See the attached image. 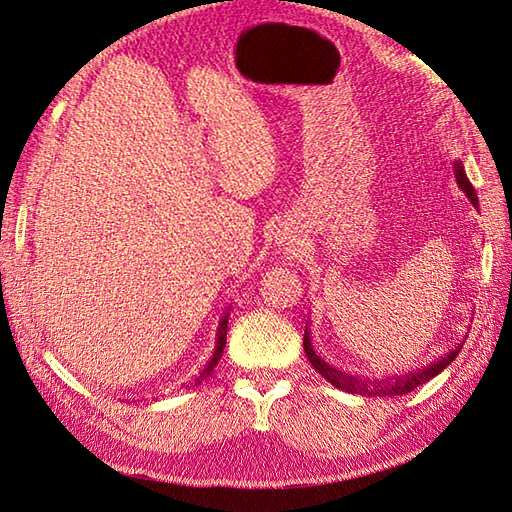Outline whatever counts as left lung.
Masks as SVG:
<instances>
[{"mask_svg": "<svg viewBox=\"0 0 512 512\" xmlns=\"http://www.w3.org/2000/svg\"><path fill=\"white\" fill-rule=\"evenodd\" d=\"M453 173H455V182H458V187L466 193V198H469L471 204L477 209L480 200H477L473 184L469 182V178H466L462 160L453 162ZM462 345L464 343H458V347H453L451 352L440 356L438 361H433L431 365L422 367V369H413V372H405L402 376H389V378H383V380H369V378H356L352 374L339 372L336 367L325 363L323 358L317 352H314L312 341H310L308 323H306V334H303V350H306V356H308V361L312 363V367L317 369V372L325 380H328V383H332L334 387L347 391V394H361V396H402V394H409V391H413L418 385L427 383V380H431L433 376H438L440 372H444V369H447L455 361V356H458V352L462 350Z\"/></svg>", "mask_w": 512, "mask_h": 512, "instance_id": "left-lung-1", "label": "left lung"}]
</instances>
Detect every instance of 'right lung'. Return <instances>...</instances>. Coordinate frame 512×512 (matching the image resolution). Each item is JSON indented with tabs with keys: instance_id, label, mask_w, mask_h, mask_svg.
<instances>
[{
	"instance_id": "add662e5",
	"label": "right lung",
	"mask_w": 512,
	"mask_h": 512,
	"mask_svg": "<svg viewBox=\"0 0 512 512\" xmlns=\"http://www.w3.org/2000/svg\"><path fill=\"white\" fill-rule=\"evenodd\" d=\"M228 310H231V308H228ZM226 328H228V312L224 314V317H222V321H220V325H217V341H215V350H213V356L209 358V363H206V367L202 369V372H200V376L198 378H195V383H191V385H200L202 383V380L206 378V376H209L211 372H213V369H215V365H217V361H220V358H222V352H224V345H226Z\"/></svg>"
}]
</instances>
